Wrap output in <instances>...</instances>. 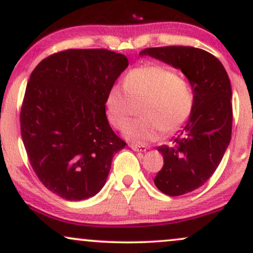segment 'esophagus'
<instances>
[{
	"instance_id": "esophagus-1",
	"label": "esophagus",
	"mask_w": 253,
	"mask_h": 253,
	"mask_svg": "<svg viewBox=\"0 0 253 253\" xmlns=\"http://www.w3.org/2000/svg\"><path fill=\"white\" fill-rule=\"evenodd\" d=\"M129 147L135 152H145L147 150V147L145 146H140V145H135V144H130Z\"/></svg>"
}]
</instances>
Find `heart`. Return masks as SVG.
Segmentation results:
<instances>
[{
	"instance_id": "obj_1",
	"label": "heart",
	"mask_w": 253,
	"mask_h": 253,
	"mask_svg": "<svg viewBox=\"0 0 253 253\" xmlns=\"http://www.w3.org/2000/svg\"><path fill=\"white\" fill-rule=\"evenodd\" d=\"M140 119L132 121L125 136L135 144L158 140L188 123L195 106L193 85L175 70L159 64H146L127 72L124 86L114 84L104 98L107 119L114 128L123 129L132 114V102L143 101Z\"/></svg>"
}]
</instances>
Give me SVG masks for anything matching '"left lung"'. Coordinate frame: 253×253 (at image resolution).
Wrapping results in <instances>:
<instances>
[{
    "label": "left lung",
    "mask_w": 253,
    "mask_h": 253,
    "mask_svg": "<svg viewBox=\"0 0 253 253\" xmlns=\"http://www.w3.org/2000/svg\"><path fill=\"white\" fill-rule=\"evenodd\" d=\"M140 56L179 69L193 85V114L172 146L158 147L164 165L155 177L156 187L167 195L190 193L210 179L231 141L233 112L228 75L216 57L191 46L150 47Z\"/></svg>",
    "instance_id": "left-lung-1"
}]
</instances>
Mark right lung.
I'll use <instances>...</instances> for the list:
<instances>
[{
	"label": "right lung",
	"mask_w": 253,
	"mask_h": 253,
	"mask_svg": "<svg viewBox=\"0 0 253 253\" xmlns=\"http://www.w3.org/2000/svg\"><path fill=\"white\" fill-rule=\"evenodd\" d=\"M126 56L106 48L65 50L31 74L20 114L21 136L40 182L68 201L96 195L126 143L106 117L104 98Z\"/></svg>",
	"instance_id": "right-lung-1"
}]
</instances>
